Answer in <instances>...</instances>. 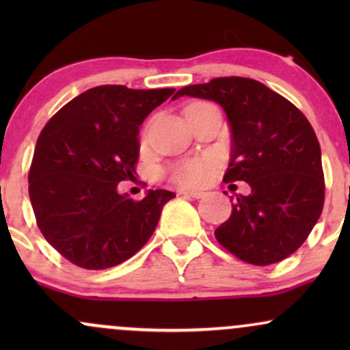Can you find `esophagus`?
I'll return each mask as SVG.
<instances>
[{"label":"esophagus","instance_id":"34e87169","mask_svg":"<svg viewBox=\"0 0 350 350\" xmlns=\"http://www.w3.org/2000/svg\"><path fill=\"white\" fill-rule=\"evenodd\" d=\"M180 196H186V198H192V199H200L206 196V192L202 191H179Z\"/></svg>","mask_w":350,"mask_h":350}]
</instances>
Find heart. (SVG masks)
Here are the masks:
<instances>
[{"mask_svg":"<svg viewBox=\"0 0 350 350\" xmlns=\"http://www.w3.org/2000/svg\"><path fill=\"white\" fill-rule=\"evenodd\" d=\"M215 166V159L212 156H200V158L184 159L172 167L170 176L172 183L184 187H198L206 184L212 176Z\"/></svg>","mask_w":350,"mask_h":350,"instance_id":"1","label":"heart"}]
</instances>
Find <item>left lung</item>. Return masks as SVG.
Instances as JSON below:
<instances>
[{
  "mask_svg": "<svg viewBox=\"0 0 350 350\" xmlns=\"http://www.w3.org/2000/svg\"><path fill=\"white\" fill-rule=\"evenodd\" d=\"M212 100L226 111L232 130V159L226 183L245 180L215 239L252 265L281 262L296 252L316 226L324 206L321 146L301 111L263 83L219 77L183 87L172 98Z\"/></svg>",
  "mask_w": 350,
  "mask_h": 350,
  "instance_id": "left-lung-1",
  "label": "left lung"
}]
</instances>
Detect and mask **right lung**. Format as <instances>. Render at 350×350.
Here are the masks:
<instances>
[{
	"mask_svg": "<svg viewBox=\"0 0 350 350\" xmlns=\"http://www.w3.org/2000/svg\"><path fill=\"white\" fill-rule=\"evenodd\" d=\"M174 88L135 90L100 85L70 100L47 122L36 143L29 198L42 235L85 270H105L133 256L158 226L174 192L144 199L120 194L133 179L139 124Z\"/></svg>",
	"mask_w": 350,
	"mask_h": 350,
	"instance_id": "add662e5",
	"label": "right lung"
}]
</instances>
